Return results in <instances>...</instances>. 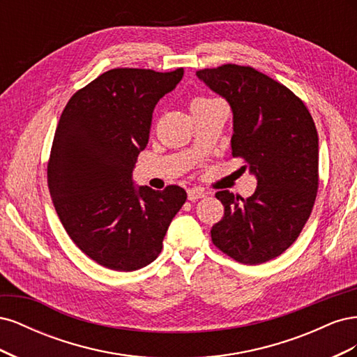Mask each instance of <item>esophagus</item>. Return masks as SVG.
Wrapping results in <instances>:
<instances>
[{"label": "esophagus", "mask_w": 357, "mask_h": 357, "mask_svg": "<svg viewBox=\"0 0 357 357\" xmlns=\"http://www.w3.org/2000/svg\"><path fill=\"white\" fill-rule=\"evenodd\" d=\"M204 197H207V192H205L201 188H190V189H188V198L190 201H197V199H201Z\"/></svg>", "instance_id": "obj_1"}]
</instances>
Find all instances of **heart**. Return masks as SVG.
<instances>
[{
    "label": "heart",
    "mask_w": 357,
    "mask_h": 357,
    "mask_svg": "<svg viewBox=\"0 0 357 357\" xmlns=\"http://www.w3.org/2000/svg\"><path fill=\"white\" fill-rule=\"evenodd\" d=\"M207 100H211V98H197L193 102H197V101H207Z\"/></svg>",
    "instance_id": "obj_1"
}]
</instances>
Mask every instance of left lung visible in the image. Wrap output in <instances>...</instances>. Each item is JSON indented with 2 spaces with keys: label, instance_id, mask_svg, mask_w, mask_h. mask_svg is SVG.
I'll return each instance as SVG.
<instances>
[{
  "label": "left lung",
  "instance_id": "1",
  "mask_svg": "<svg viewBox=\"0 0 357 357\" xmlns=\"http://www.w3.org/2000/svg\"><path fill=\"white\" fill-rule=\"evenodd\" d=\"M234 113L231 149L257 178L252 197L219 190L225 214L213 244L244 265L286 252L310 219L319 189V135L304 101L252 67L225 63L197 71Z\"/></svg>",
  "mask_w": 357,
  "mask_h": 357
}]
</instances>
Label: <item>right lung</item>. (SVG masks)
I'll use <instances>...</instances> for the list:
<instances>
[{"label":"right lung","mask_w":357,"mask_h":357,"mask_svg":"<svg viewBox=\"0 0 357 357\" xmlns=\"http://www.w3.org/2000/svg\"><path fill=\"white\" fill-rule=\"evenodd\" d=\"M185 70L113 68L75 92L63 109L47 162V185L70 238L114 271L153 262L186 190L135 189L132 168L149 143L158 101Z\"/></svg>","instance_id":"right-lung-1"}]
</instances>
